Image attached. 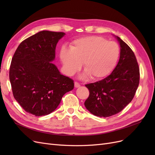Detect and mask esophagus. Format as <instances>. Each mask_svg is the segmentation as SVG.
<instances>
[{
  "mask_svg": "<svg viewBox=\"0 0 155 155\" xmlns=\"http://www.w3.org/2000/svg\"><path fill=\"white\" fill-rule=\"evenodd\" d=\"M74 87L76 88H78V87H80V84H79L78 82H74Z\"/></svg>",
  "mask_w": 155,
  "mask_h": 155,
  "instance_id": "esophagus-1",
  "label": "esophagus"
}]
</instances>
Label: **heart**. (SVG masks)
I'll use <instances>...</instances> for the list:
<instances>
[{
  "instance_id": "obj_1",
  "label": "heart",
  "mask_w": 155,
  "mask_h": 155,
  "mask_svg": "<svg viewBox=\"0 0 155 155\" xmlns=\"http://www.w3.org/2000/svg\"><path fill=\"white\" fill-rule=\"evenodd\" d=\"M120 47L116 42L108 41L100 36H88L74 41L70 49L63 47L60 51V59L64 70L72 76L81 68L88 76L97 80L108 76L116 67L120 56Z\"/></svg>"
}]
</instances>
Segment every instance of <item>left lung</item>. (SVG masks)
I'll return each mask as SVG.
<instances>
[{
    "label": "left lung",
    "mask_w": 155,
    "mask_h": 155,
    "mask_svg": "<svg viewBox=\"0 0 155 155\" xmlns=\"http://www.w3.org/2000/svg\"><path fill=\"white\" fill-rule=\"evenodd\" d=\"M120 59L112 72L105 79L86 85L89 96L86 109L96 116L106 118L122 110L132 101L140 81L138 64L133 50L119 37Z\"/></svg>",
    "instance_id": "1"
}]
</instances>
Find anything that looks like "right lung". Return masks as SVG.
Returning <instances> with one entry per match:
<instances>
[{
    "label": "right lung",
    "instance_id": "add662e5",
    "mask_svg": "<svg viewBox=\"0 0 155 155\" xmlns=\"http://www.w3.org/2000/svg\"><path fill=\"white\" fill-rule=\"evenodd\" d=\"M63 32L41 31L18 46L10 68L13 94L26 112L36 116L54 111L63 95L74 88V81L53 64Z\"/></svg>",
    "mask_w": 155,
    "mask_h": 155
}]
</instances>
